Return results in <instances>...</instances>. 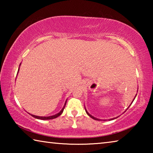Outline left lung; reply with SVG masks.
<instances>
[{
	"instance_id": "1",
	"label": "left lung",
	"mask_w": 153,
	"mask_h": 153,
	"mask_svg": "<svg viewBox=\"0 0 153 153\" xmlns=\"http://www.w3.org/2000/svg\"><path fill=\"white\" fill-rule=\"evenodd\" d=\"M85 109H86V108H85ZM86 113L88 114V115L89 116H90V117H91V118H92L93 119V120H98V121H99L100 120H99V119H97V118H96V117H93V116L92 115H90V114L88 113V111H86ZM116 118H117V117H116ZM115 118H113V119H111V120H115Z\"/></svg>"
}]
</instances>
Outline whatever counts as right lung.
Returning a JSON list of instances; mask_svg holds the SVG:
<instances>
[{"label":"right lung","mask_w":153,"mask_h":153,"mask_svg":"<svg viewBox=\"0 0 153 153\" xmlns=\"http://www.w3.org/2000/svg\"><path fill=\"white\" fill-rule=\"evenodd\" d=\"M21 65V64H20ZM18 71H19V70H18ZM66 102H67V100L65 101V105L64 107H63V108H62L61 111H60V112L58 113L57 114H56V115H52V116H49V117H40V116H36V115H31L32 116V117H33L34 118H36V119H39V120H53V119H55V118H56L57 117H59V116H60L62 113H63V111L64 110V108L65 107V105H66Z\"/></svg>","instance_id":"1"}]
</instances>
